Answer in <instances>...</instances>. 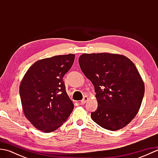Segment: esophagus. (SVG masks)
<instances>
[{"mask_svg":"<svg viewBox=\"0 0 158 158\" xmlns=\"http://www.w3.org/2000/svg\"><path fill=\"white\" fill-rule=\"evenodd\" d=\"M88 96H85L84 97H83V100H81V102H80V104H81V105H84V104H85V103H86V102L88 101Z\"/></svg>","mask_w":158,"mask_h":158,"instance_id":"obj_1","label":"esophagus"}]
</instances>
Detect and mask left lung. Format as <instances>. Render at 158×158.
Instances as JSON below:
<instances>
[{
	"label": "left lung",
	"mask_w": 158,
	"mask_h": 158,
	"mask_svg": "<svg viewBox=\"0 0 158 158\" xmlns=\"http://www.w3.org/2000/svg\"><path fill=\"white\" fill-rule=\"evenodd\" d=\"M79 63L94 86L98 107L91 113L94 122L112 131L125 127L138 113L145 93L134 63L126 56L109 53H84Z\"/></svg>",
	"instance_id": "1"
}]
</instances>
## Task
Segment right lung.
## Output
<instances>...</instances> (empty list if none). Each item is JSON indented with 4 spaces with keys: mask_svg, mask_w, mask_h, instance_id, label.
<instances>
[{
    "mask_svg": "<svg viewBox=\"0 0 158 158\" xmlns=\"http://www.w3.org/2000/svg\"><path fill=\"white\" fill-rule=\"evenodd\" d=\"M74 60V54L39 60L30 67L20 84L24 115L43 132L58 129L73 111L74 105L66 94L63 77Z\"/></svg>",
    "mask_w": 158,
    "mask_h": 158,
    "instance_id": "obj_1",
    "label": "right lung"
}]
</instances>
